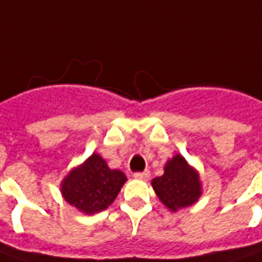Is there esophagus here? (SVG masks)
I'll return each instance as SVG.
<instances>
[{
	"label": "esophagus",
	"instance_id": "1",
	"mask_svg": "<svg viewBox=\"0 0 262 262\" xmlns=\"http://www.w3.org/2000/svg\"><path fill=\"white\" fill-rule=\"evenodd\" d=\"M150 171H143V172H135L134 174V178L139 179V181H147V179L150 178Z\"/></svg>",
	"mask_w": 262,
	"mask_h": 262
}]
</instances>
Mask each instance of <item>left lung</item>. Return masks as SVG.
I'll list each match as a JSON object with an SVG mask.
<instances>
[{"mask_svg":"<svg viewBox=\"0 0 262 262\" xmlns=\"http://www.w3.org/2000/svg\"><path fill=\"white\" fill-rule=\"evenodd\" d=\"M159 201L172 213L196 204L202 195L200 172L181 154L166 162L163 175L151 181Z\"/></svg>","mask_w":262,"mask_h":262,"instance_id":"8db88e82","label":"left lung"}]
</instances>
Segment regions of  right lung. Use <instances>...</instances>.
I'll use <instances>...</instances> for the list:
<instances>
[{
    "label": "right lung",
    "mask_w": 262,
    "mask_h": 262,
    "mask_svg": "<svg viewBox=\"0 0 262 262\" xmlns=\"http://www.w3.org/2000/svg\"><path fill=\"white\" fill-rule=\"evenodd\" d=\"M126 182L124 172L110 168L104 158L94 152L81 165L69 170L60 183V191L71 206L92 215L105 210Z\"/></svg>",
    "instance_id": "right-lung-1"
}]
</instances>
